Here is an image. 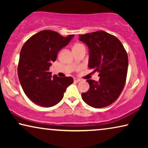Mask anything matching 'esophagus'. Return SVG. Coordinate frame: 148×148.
Returning <instances> with one entry per match:
<instances>
[{"mask_svg":"<svg viewBox=\"0 0 148 148\" xmlns=\"http://www.w3.org/2000/svg\"><path fill=\"white\" fill-rule=\"evenodd\" d=\"M73 79H74L75 82H81V81H82L81 79H79V78H77V77H74Z\"/></svg>","mask_w":148,"mask_h":148,"instance_id":"34e87169","label":"esophagus"}]
</instances>
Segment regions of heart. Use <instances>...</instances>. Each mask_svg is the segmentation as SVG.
<instances>
[{
  "mask_svg": "<svg viewBox=\"0 0 148 148\" xmlns=\"http://www.w3.org/2000/svg\"><path fill=\"white\" fill-rule=\"evenodd\" d=\"M84 46V45L82 44H79V43H77V44H75L73 46V48H78V47H83Z\"/></svg>",
  "mask_w": 148,
  "mask_h": 148,
  "instance_id": "1",
  "label": "heart"
}]
</instances>
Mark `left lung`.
Segmentation results:
<instances>
[{"label":"left lung","instance_id":"8db88e82","mask_svg":"<svg viewBox=\"0 0 148 148\" xmlns=\"http://www.w3.org/2000/svg\"><path fill=\"white\" fill-rule=\"evenodd\" d=\"M79 40L89 50V68L100 73L98 82L87 80L90 89L83 100L96 108L112 104L122 92L128 69V56L118 38L104 31L79 35Z\"/></svg>","mask_w":148,"mask_h":148}]
</instances>
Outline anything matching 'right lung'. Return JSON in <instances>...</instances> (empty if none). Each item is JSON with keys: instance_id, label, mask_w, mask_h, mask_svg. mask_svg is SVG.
Here are the masks:
<instances>
[{"instance_id": "add662e5", "label": "right lung", "mask_w": 148, "mask_h": 148, "mask_svg": "<svg viewBox=\"0 0 148 148\" xmlns=\"http://www.w3.org/2000/svg\"><path fill=\"white\" fill-rule=\"evenodd\" d=\"M74 36L63 37L56 32L43 30L23 44L20 52L18 77L24 93L36 104L46 108L57 104L66 88L73 83L71 77H52L49 69L58 52Z\"/></svg>"}]
</instances>
